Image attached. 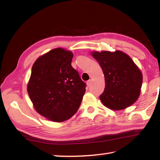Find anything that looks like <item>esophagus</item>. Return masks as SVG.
Returning a JSON list of instances; mask_svg holds the SVG:
<instances>
[{
    "label": "esophagus",
    "instance_id": "esophagus-1",
    "mask_svg": "<svg viewBox=\"0 0 160 160\" xmlns=\"http://www.w3.org/2000/svg\"><path fill=\"white\" fill-rule=\"evenodd\" d=\"M92 81L91 80H89L88 82H87V85H88V87H90L92 85Z\"/></svg>",
    "mask_w": 160,
    "mask_h": 160
}]
</instances>
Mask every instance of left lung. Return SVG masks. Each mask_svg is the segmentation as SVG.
Masks as SVG:
<instances>
[{
    "mask_svg": "<svg viewBox=\"0 0 160 160\" xmlns=\"http://www.w3.org/2000/svg\"><path fill=\"white\" fill-rule=\"evenodd\" d=\"M92 56L103 70L105 88L99 96L105 107L121 110L131 106L138 99L142 75L130 56L121 51H94Z\"/></svg>",
    "mask_w": 160,
    "mask_h": 160,
    "instance_id": "8db88e82",
    "label": "left lung"
}]
</instances>
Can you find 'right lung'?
<instances>
[{
    "mask_svg": "<svg viewBox=\"0 0 160 160\" xmlns=\"http://www.w3.org/2000/svg\"><path fill=\"white\" fill-rule=\"evenodd\" d=\"M71 51L57 48L40 56L32 68L28 92L34 109L54 122L70 118L79 109L86 84L71 66Z\"/></svg>",
    "mask_w": 160,
    "mask_h": 160,
    "instance_id": "1",
    "label": "right lung"
}]
</instances>
